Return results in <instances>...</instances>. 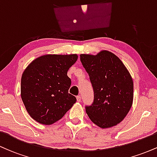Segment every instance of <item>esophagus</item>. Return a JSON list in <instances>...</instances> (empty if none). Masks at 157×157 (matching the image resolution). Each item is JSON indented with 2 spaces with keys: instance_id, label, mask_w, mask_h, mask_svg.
<instances>
[{
  "instance_id": "obj_1",
  "label": "esophagus",
  "mask_w": 157,
  "mask_h": 157,
  "mask_svg": "<svg viewBox=\"0 0 157 157\" xmlns=\"http://www.w3.org/2000/svg\"><path fill=\"white\" fill-rule=\"evenodd\" d=\"M77 102H80L81 101V96H80V95H78V96H77Z\"/></svg>"
}]
</instances>
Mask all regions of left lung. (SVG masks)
Masks as SVG:
<instances>
[{"label": "left lung", "mask_w": 157, "mask_h": 157, "mask_svg": "<svg viewBox=\"0 0 157 157\" xmlns=\"http://www.w3.org/2000/svg\"><path fill=\"white\" fill-rule=\"evenodd\" d=\"M94 90V101L86 105L90 120L102 128L117 125L130 111L134 83L130 73L118 57L108 51L97 55H80Z\"/></svg>", "instance_id": "1"}]
</instances>
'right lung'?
<instances>
[{
  "instance_id": "add662e5",
  "label": "right lung",
  "mask_w": 157,
  "mask_h": 157,
  "mask_svg": "<svg viewBox=\"0 0 157 157\" xmlns=\"http://www.w3.org/2000/svg\"><path fill=\"white\" fill-rule=\"evenodd\" d=\"M77 55H48L35 59L21 77V98L27 112L35 121L51 125L58 121L77 101L68 93L71 79L67 71Z\"/></svg>"
}]
</instances>
